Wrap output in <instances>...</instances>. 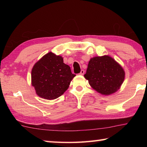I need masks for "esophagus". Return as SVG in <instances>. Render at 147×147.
<instances>
[{
	"label": "esophagus",
	"mask_w": 147,
	"mask_h": 147,
	"mask_svg": "<svg viewBox=\"0 0 147 147\" xmlns=\"http://www.w3.org/2000/svg\"><path fill=\"white\" fill-rule=\"evenodd\" d=\"M84 73H85V71H84V70H82V71H81V72H80V75H83Z\"/></svg>",
	"instance_id": "obj_1"
}]
</instances>
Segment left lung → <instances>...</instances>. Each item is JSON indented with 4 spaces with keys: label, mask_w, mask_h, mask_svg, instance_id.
I'll use <instances>...</instances> for the list:
<instances>
[{
    "label": "left lung",
    "mask_w": 147,
    "mask_h": 147,
    "mask_svg": "<svg viewBox=\"0 0 147 147\" xmlns=\"http://www.w3.org/2000/svg\"><path fill=\"white\" fill-rule=\"evenodd\" d=\"M84 77L93 90L107 96L121 88L125 78V71L111 56H96L90 59Z\"/></svg>",
    "instance_id": "left-lung-1"
}]
</instances>
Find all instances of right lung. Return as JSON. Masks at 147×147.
<instances>
[{
    "label": "right lung",
    "instance_id": "right-lung-1",
    "mask_svg": "<svg viewBox=\"0 0 147 147\" xmlns=\"http://www.w3.org/2000/svg\"><path fill=\"white\" fill-rule=\"evenodd\" d=\"M75 76L70 67L64 63L62 56L49 52L34 64L32 85L40 97L54 100L66 91Z\"/></svg>",
    "mask_w": 147,
    "mask_h": 147
}]
</instances>
